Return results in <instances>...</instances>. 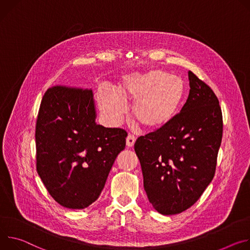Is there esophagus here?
<instances>
[{
  "mask_svg": "<svg viewBox=\"0 0 250 250\" xmlns=\"http://www.w3.org/2000/svg\"><path fill=\"white\" fill-rule=\"evenodd\" d=\"M135 141H136V139H135V137L133 135H128V137L126 138V145H127V147H129V148L133 147L134 144H135Z\"/></svg>",
  "mask_w": 250,
  "mask_h": 250,
  "instance_id": "esophagus-1",
  "label": "esophagus"
}]
</instances>
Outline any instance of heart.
<instances>
[{"label":"heart","mask_w":250,"mask_h":250,"mask_svg":"<svg viewBox=\"0 0 250 250\" xmlns=\"http://www.w3.org/2000/svg\"><path fill=\"white\" fill-rule=\"evenodd\" d=\"M185 91V82L180 76L157 69L128 76L118 86L121 98L135 101L133 117L146 130L168 126L179 113ZM97 97L103 114L110 121H119L125 113L120 97L108 86H101Z\"/></svg>","instance_id":"obj_1"}]
</instances>
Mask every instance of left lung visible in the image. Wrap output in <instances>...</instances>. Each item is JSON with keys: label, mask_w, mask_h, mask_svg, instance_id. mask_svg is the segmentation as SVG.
<instances>
[{"label": "left lung", "mask_w": 250, "mask_h": 250, "mask_svg": "<svg viewBox=\"0 0 250 250\" xmlns=\"http://www.w3.org/2000/svg\"><path fill=\"white\" fill-rule=\"evenodd\" d=\"M189 93L176 118L164 128L138 138L149 202L162 214L185 211L213 179L223 138V114L212 89L188 72Z\"/></svg>", "instance_id": "obj_1"}]
</instances>
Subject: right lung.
<instances>
[{"mask_svg": "<svg viewBox=\"0 0 250 250\" xmlns=\"http://www.w3.org/2000/svg\"><path fill=\"white\" fill-rule=\"evenodd\" d=\"M90 89L48 88L36 125L37 171L49 195L64 208L82 209L94 203L105 186L127 132L95 122Z\"/></svg>", "mask_w": 250, "mask_h": 250, "instance_id": "obj_1", "label": "right lung"}]
</instances>
